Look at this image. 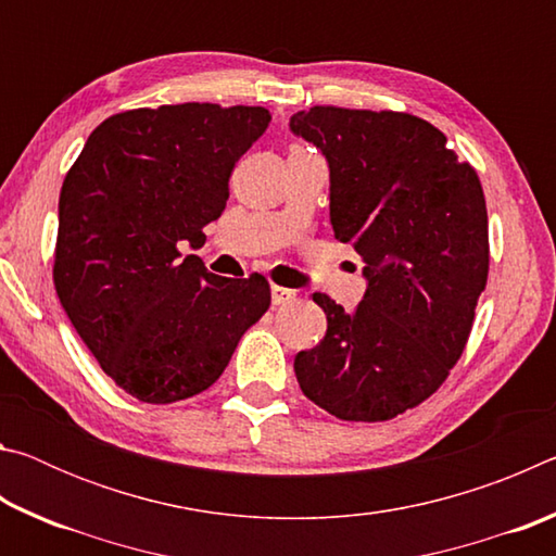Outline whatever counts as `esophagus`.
<instances>
[{
    "instance_id": "obj_1",
    "label": "esophagus",
    "mask_w": 556,
    "mask_h": 556,
    "mask_svg": "<svg viewBox=\"0 0 556 556\" xmlns=\"http://www.w3.org/2000/svg\"><path fill=\"white\" fill-rule=\"evenodd\" d=\"M294 299H296V291H291L287 287H277V285L271 287V304H275V306H285Z\"/></svg>"
}]
</instances>
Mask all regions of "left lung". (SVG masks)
<instances>
[{
	"mask_svg": "<svg viewBox=\"0 0 556 556\" xmlns=\"http://www.w3.org/2000/svg\"><path fill=\"white\" fill-rule=\"evenodd\" d=\"M289 127L324 152L333 232L368 277L351 314L314 294L328 328L294 357L299 388L343 421L394 419L444 384L468 343L491 265L481 178L409 112L316 105Z\"/></svg>",
	"mask_w": 556,
	"mask_h": 556,
	"instance_id": "8db88e82",
	"label": "left lung"
}]
</instances>
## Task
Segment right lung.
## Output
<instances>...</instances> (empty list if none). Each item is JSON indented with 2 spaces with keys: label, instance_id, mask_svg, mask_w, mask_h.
Masks as SVG:
<instances>
[{
  "label": "right lung",
  "instance_id": "obj_1",
  "mask_svg": "<svg viewBox=\"0 0 556 556\" xmlns=\"http://www.w3.org/2000/svg\"><path fill=\"white\" fill-rule=\"evenodd\" d=\"M265 108L117 112L92 129L59 199L53 285L83 343L131 397L172 404L220 378L271 304L269 281L211 275L199 250Z\"/></svg>",
  "mask_w": 556,
  "mask_h": 556
}]
</instances>
